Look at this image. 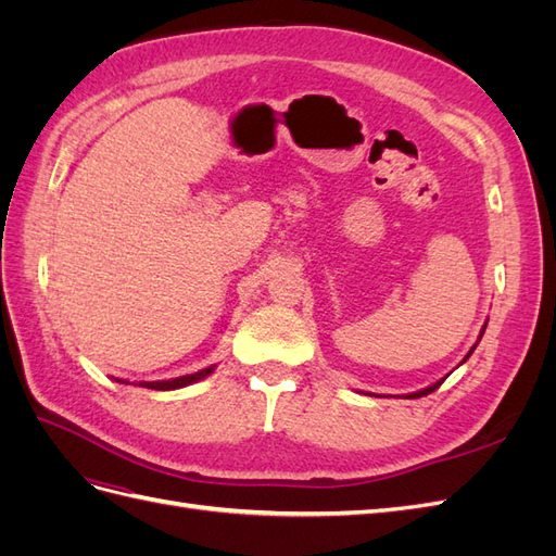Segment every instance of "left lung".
I'll return each instance as SVG.
<instances>
[{"mask_svg": "<svg viewBox=\"0 0 556 556\" xmlns=\"http://www.w3.org/2000/svg\"><path fill=\"white\" fill-rule=\"evenodd\" d=\"M482 333H484V327H482ZM482 333H480V339H482ZM473 350H476V345H473V348H470V350H468V355H466V357H464V362H466V359H468V357H470V355H473ZM464 362H462V364H464ZM443 380H445V378H443ZM443 380H439V382H433V384H431V387H427V390H419V392H413V394H406V399H419V396H427V394H431V392H435V390H439V387H441V384H443Z\"/></svg>", "mask_w": 556, "mask_h": 556, "instance_id": "1", "label": "left lung"}]
</instances>
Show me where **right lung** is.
I'll return each instance as SVG.
<instances>
[{
    "mask_svg": "<svg viewBox=\"0 0 556 556\" xmlns=\"http://www.w3.org/2000/svg\"><path fill=\"white\" fill-rule=\"evenodd\" d=\"M215 371V366H208V368H201V371L197 374H190V376H180V378H174V380H157V382H141V387H148V390H160V392H166V390H178V387H185V384H192L197 380H204L206 376H211ZM117 382H125V380H117Z\"/></svg>",
    "mask_w": 556,
    "mask_h": 556,
    "instance_id": "add662e5",
    "label": "right lung"
}]
</instances>
